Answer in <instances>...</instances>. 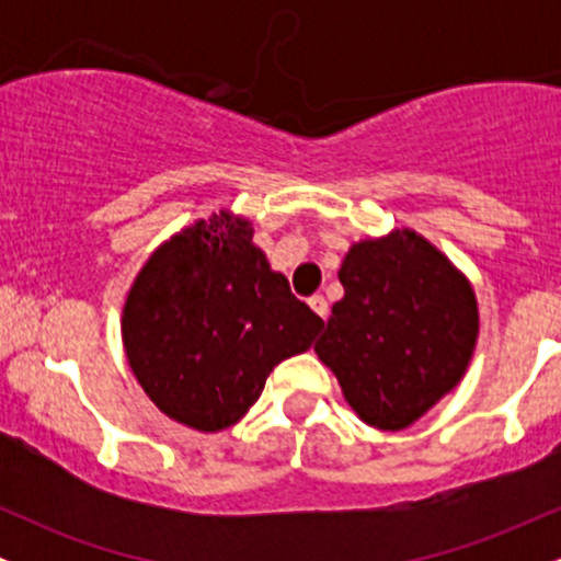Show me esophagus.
<instances>
[{
	"label": "esophagus",
	"instance_id": "1",
	"mask_svg": "<svg viewBox=\"0 0 561 561\" xmlns=\"http://www.w3.org/2000/svg\"><path fill=\"white\" fill-rule=\"evenodd\" d=\"M308 306H311V308H313V313H319L321 319L330 317V302L324 300V295H313V298L308 300Z\"/></svg>",
	"mask_w": 561,
	"mask_h": 561
}]
</instances>
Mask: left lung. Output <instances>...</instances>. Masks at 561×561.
<instances>
[{"label": "left lung", "instance_id": "obj_1", "mask_svg": "<svg viewBox=\"0 0 561 561\" xmlns=\"http://www.w3.org/2000/svg\"><path fill=\"white\" fill-rule=\"evenodd\" d=\"M345 295L313 345L364 424L405 430L465 377L480 334L472 282L420 231L351 244Z\"/></svg>", "mask_w": 561, "mask_h": 561}]
</instances>
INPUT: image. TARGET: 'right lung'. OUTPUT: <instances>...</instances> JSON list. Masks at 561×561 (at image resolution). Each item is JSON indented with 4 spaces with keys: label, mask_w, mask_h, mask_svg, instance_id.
Masks as SVG:
<instances>
[{
    "label": "right lung",
    "mask_w": 561,
    "mask_h": 561,
    "mask_svg": "<svg viewBox=\"0 0 561 561\" xmlns=\"http://www.w3.org/2000/svg\"><path fill=\"white\" fill-rule=\"evenodd\" d=\"M324 327L253 242V221L216 210L152 250L134 276L121 337L134 377L173 422L221 433L266 377Z\"/></svg>",
    "instance_id": "right-lung-1"
}]
</instances>
